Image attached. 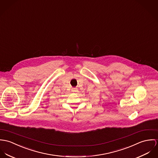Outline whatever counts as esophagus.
<instances>
[{
    "label": "esophagus",
    "instance_id": "obj_1",
    "mask_svg": "<svg viewBox=\"0 0 158 158\" xmlns=\"http://www.w3.org/2000/svg\"><path fill=\"white\" fill-rule=\"evenodd\" d=\"M74 90H75V88H73V89H72V91H74Z\"/></svg>",
    "mask_w": 158,
    "mask_h": 158
}]
</instances>
